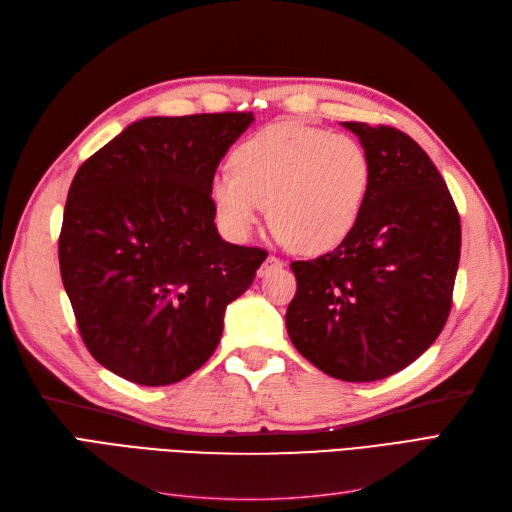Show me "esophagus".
I'll use <instances>...</instances> for the list:
<instances>
[{
	"instance_id": "34e87169",
	"label": "esophagus",
	"mask_w": 512,
	"mask_h": 512,
	"mask_svg": "<svg viewBox=\"0 0 512 512\" xmlns=\"http://www.w3.org/2000/svg\"><path fill=\"white\" fill-rule=\"evenodd\" d=\"M282 265H284V262L277 258V256H267V260L262 262V267L258 269V277H265L271 269H277V267H282Z\"/></svg>"
}]
</instances>
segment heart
<instances>
[{"instance_id":"b5f03b06","label":"heart","mask_w":512,"mask_h":512,"mask_svg":"<svg viewBox=\"0 0 512 512\" xmlns=\"http://www.w3.org/2000/svg\"><path fill=\"white\" fill-rule=\"evenodd\" d=\"M371 160L352 136L282 121L243 141L232 170L209 183L218 224L232 241H245L267 211L277 237L318 254L342 243L361 218Z\"/></svg>"}]
</instances>
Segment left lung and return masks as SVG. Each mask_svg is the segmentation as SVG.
<instances>
[{
    "label": "left lung",
    "instance_id": "obj_1",
    "mask_svg": "<svg viewBox=\"0 0 512 512\" xmlns=\"http://www.w3.org/2000/svg\"><path fill=\"white\" fill-rule=\"evenodd\" d=\"M342 126L371 160L361 218L333 252L297 260L290 342L324 374L346 382L389 378L444 329L453 303L461 224L438 168L389 126Z\"/></svg>",
    "mask_w": 512,
    "mask_h": 512
}]
</instances>
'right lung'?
<instances>
[{
    "label": "right lung",
    "instance_id": "1",
    "mask_svg": "<svg viewBox=\"0 0 512 512\" xmlns=\"http://www.w3.org/2000/svg\"><path fill=\"white\" fill-rule=\"evenodd\" d=\"M252 113L145 117L72 179L61 282L87 350L143 386L188 378L220 344L226 305L267 258L215 228L209 183Z\"/></svg>",
    "mask_w": 512,
    "mask_h": 512
}]
</instances>
